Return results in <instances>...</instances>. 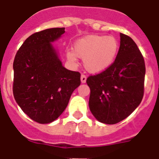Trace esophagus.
<instances>
[{
  "label": "esophagus",
  "mask_w": 159,
  "mask_h": 159,
  "mask_svg": "<svg viewBox=\"0 0 159 159\" xmlns=\"http://www.w3.org/2000/svg\"><path fill=\"white\" fill-rule=\"evenodd\" d=\"M86 80H87L86 75H84V74H83V75H81V82H82L83 84H84V83L86 82Z\"/></svg>",
  "instance_id": "obj_1"
}]
</instances>
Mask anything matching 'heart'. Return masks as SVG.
Wrapping results in <instances>:
<instances>
[{"label":"heart","instance_id":"1","mask_svg":"<svg viewBox=\"0 0 159 159\" xmlns=\"http://www.w3.org/2000/svg\"><path fill=\"white\" fill-rule=\"evenodd\" d=\"M119 42L113 36L91 35L75 42L74 53H67V58L75 61L76 57L84 59L86 69L92 73L105 71L116 60L119 52Z\"/></svg>","mask_w":159,"mask_h":159}]
</instances>
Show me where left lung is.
<instances>
[{"mask_svg": "<svg viewBox=\"0 0 159 159\" xmlns=\"http://www.w3.org/2000/svg\"><path fill=\"white\" fill-rule=\"evenodd\" d=\"M145 73V61L137 44L120 33V47L113 64L87 79L89 108L95 119L116 124L130 116L143 98Z\"/></svg>", "mask_w": 159, "mask_h": 159, "instance_id": "1", "label": "left lung"}]
</instances>
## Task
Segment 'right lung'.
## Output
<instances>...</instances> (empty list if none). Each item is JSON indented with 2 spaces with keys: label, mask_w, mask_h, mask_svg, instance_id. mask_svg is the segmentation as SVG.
Segmentation results:
<instances>
[{
  "label": "right lung",
  "mask_w": 159,
  "mask_h": 159,
  "mask_svg": "<svg viewBox=\"0 0 159 159\" xmlns=\"http://www.w3.org/2000/svg\"><path fill=\"white\" fill-rule=\"evenodd\" d=\"M65 32L53 28L28 37L13 61L14 98L30 119L53 122L63 113L73 91L80 85V73L66 69L52 45Z\"/></svg>",
  "instance_id": "1"
}]
</instances>
